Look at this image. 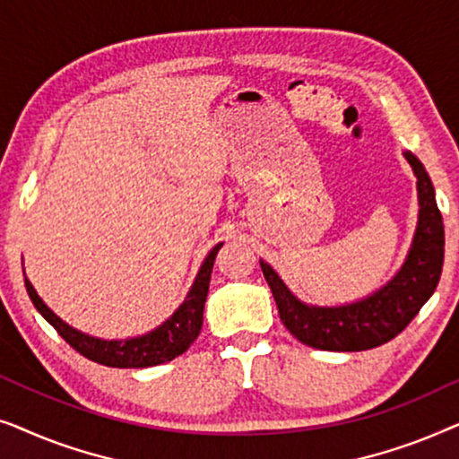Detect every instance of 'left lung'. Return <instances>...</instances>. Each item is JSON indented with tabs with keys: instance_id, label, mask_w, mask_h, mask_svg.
<instances>
[{
	"instance_id": "left-lung-1",
	"label": "left lung",
	"mask_w": 459,
	"mask_h": 459,
	"mask_svg": "<svg viewBox=\"0 0 459 459\" xmlns=\"http://www.w3.org/2000/svg\"><path fill=\"white\" fill-rule=\"evenodd\" d=\"M403 156L418 179L420 212L410 253L391 281L357 303L317 307L294 297L273 267L261 261L263 275L273 292L280 319L288 332L307 347L322 351H366L380 347L403 332L437 290L445 256L443 217L424 165L411 152H403Z\"/></svg>"
}]
</instances>
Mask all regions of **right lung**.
<instances>
[{
    "label": "right lung",
    "instance_id": "right-lung-1",
    "mask_svg": "<svg viewBox=\"0 0 459 459\" xmlns=\"http://www.w3.org/2000/svg\"><path fill=\"white\" fill-rule=\"evenodd\" d=\"M221 247L223 242L217 244V247L209 253V256H206L196 280H194L190 292H187L184 303L179 305V309L175 311L167 322H162L159 328L148 332V334L127 338V341H104V338L90 336L85 334V332L73 328V325L62 322V319L43 303L33 284H30L27 278H24V286H27V292L30 300H33V305L37 307V311L54 325L56 332H58L77 353L108 368H150L159 366V363L171 361L178 355L186 353V351L192 347V342L198 338L200 328H203V313L206 294H209L211 272L212 265H215V256Z\"/></svg>",
    "mask_w": 459,
    "mask_h": 459
}]
</instances>
